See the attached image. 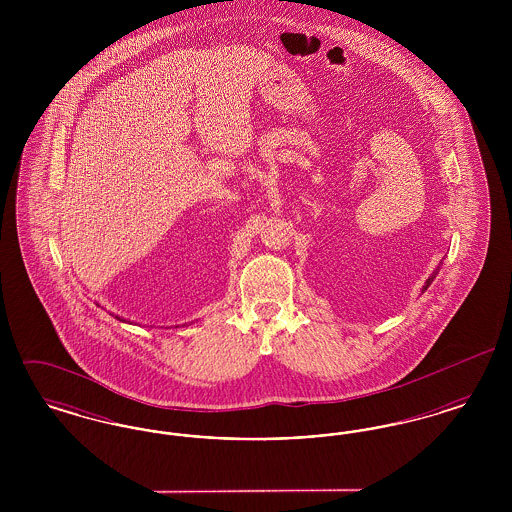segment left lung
Segmentation results:
<instances>
[{"label":"left lung","mask_w":512,"mask_h":512,"mask_svg":"<svg viewBox=\"0 0 512 512\" xmlns=\"http://www.w3.org/2000/svg\"><path fill=\"white\" fill-rule=\"evenodd\" d=\"M436 274H438V272H436ZM436 274H434V276H430V278H428V280H426V286H424V290H428V286H430V284H432V282H434V278H436Z\"/></svg>","instance_id":"8db88e82"}]
</instances>
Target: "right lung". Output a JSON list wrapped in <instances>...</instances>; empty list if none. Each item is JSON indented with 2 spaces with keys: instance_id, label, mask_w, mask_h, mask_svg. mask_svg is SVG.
<instances>
[{
  "instance_id": "obj_1",
  "label": "right lung",
  "mask_w": 512,
  "mask_h": 512,
  "mask_svg": "<svg viewBox=\"0 0 512 512\" xmlns=\"http://www.w3.org/2000/svg\"><path fill=\"white\" fill-rule=\"evenodd\" d=\"M117 318H119V317H117ZM119 320H122V318H119Z\"/></svg>"
}]
</instances>
